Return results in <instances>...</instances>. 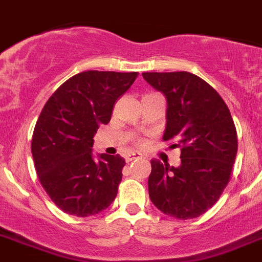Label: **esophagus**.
I'll use <instances>...</instances> for the list:
<instances>
[{
  "instance_id": "1",
  "label": "esophagus",
  "mask_w": 262,
  "mask_h": 262,
  "mask_svg": "<svg viewBox=\"0 0 262 262\" xmlns=\"http://www.w3.org/2000/svg\"><path fill=\"white\" fill-rule=\"evenodd\" d=\"M141 156H140V154H130V155L126 156V163H130V161L135 160V159H140Z\"/></svg>"
}]
</instances>
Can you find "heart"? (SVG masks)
<instances>
[{
	"instance_id": "obj_1",
	"label": "heart",
	"mask_w": 262,
	"mask_h": 262,
	"mask_svg": "<svg viewBox=\"0 0 262 262\" xmlns=\"http://www.w3.org/2000/svg\"><path fill=\"white\" fill-rule=\"evenodd\" d=\"M135 142H136V145L139 147H142V146H145V141L142 139H136L135 140Z\"/></svg>"
}]
</instances>
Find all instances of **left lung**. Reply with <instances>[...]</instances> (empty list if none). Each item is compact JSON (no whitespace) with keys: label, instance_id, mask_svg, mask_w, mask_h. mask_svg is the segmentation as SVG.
Wrapping results in <instances>:
<instances>
[{"label":"left lung","instance_id":"left-lung-1","mask_svg":"<svg viewBox=\"0 0 262 262\" xmlns=\"http://www.w3.org/2000/svg\"><path fill=\"white\" fill-rule=\"evenodd\" d=\"M168 102L164 141L180 147L178 168L151 160L149 195L166 215L191 220L212 208L231 179L237 131L227 104L206 80L189 72L142 73Z\"/></svg>","mask_w":262,"mask_h":262}]
</instances>
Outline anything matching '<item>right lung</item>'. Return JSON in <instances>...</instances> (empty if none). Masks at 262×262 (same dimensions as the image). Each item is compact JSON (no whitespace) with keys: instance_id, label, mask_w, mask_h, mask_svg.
Masks as SVG:
<instances>
[{"instance_id":"obj_1","label":"right lung","mask_w":262,"mask_h":262,"mask_svg":"<svg viewBox=\"0 0 262 262\" xmlns=\"http://www.w3.org/2000/svg\"><path fill=\"white\" fill-rule=\"evenodd\" d=\"M137 75L78 73L45 103L32 134L31 152L40 184L63 212L88 217L115 201L125 160L106 154L94 160L93 136L99 126L110 122L113 104Z\"/></svg>"}]
</instances>
